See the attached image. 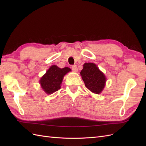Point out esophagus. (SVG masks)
<instances>
[{"label":"esophagus","instance_id":"esophagus-1","mask_svg":"<svg viewBox=\"0 0 146 146\" xmlns=\"http://www.w3.org/2000/svg\"><path fill=\"white\" fill-rule=\"evenodd\" d=\"M72 69L74 70V71L77 72V70H78V69H77V65L74 64V65L72 66Z\"/></svg>","mask_w":146,"mask_h":146}]
</instances>
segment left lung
<instances>
[{
  "mask_svg": "<svg viewBox=\"0 0 146 146\" xmlns=\"http://www.w3.org/2000/svg\"><path fill=\"white\" fill-rule=\"evenodd\" d=\"M80 74L85 86L91 92L100 94L105 85L106 78L94 63H86Z\"/></svg>",
  "mask_w": 146,
  "mask_h": 146,
  "instance_id": "obj_1",
  "label": "left lung"
}]
</instances>
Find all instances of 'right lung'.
<instances>
[{
	"label": "right lung",
	"instance_id": "add662e5",
	"mask_svg": "<svg viewBox=\"0 0 146 146\" xmlns=\"http://www.w3.org/2000/svg\"><path fill=\"white\" fill-rule=\"evenodd\" d=\"M69 71L70 69L67 67L61 69L55 65L52 66L40 80L42 90L48 94L58 91L64 75Z\"/></svg>",
	"mask_w": 146,
	"mask_h": 146
}]
</instances>
